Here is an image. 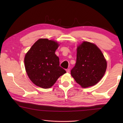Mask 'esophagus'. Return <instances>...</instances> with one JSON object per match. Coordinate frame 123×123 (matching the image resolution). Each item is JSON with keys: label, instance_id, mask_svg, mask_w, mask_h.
<instances>
[{"label": "esophagus", "instance_id": "obj_1", "mask_svg": "<svg viewBox=\"0 0 123 123\" xmlns=\"http://www.w3.org/2000/svg\"><path fill=\"white\" fill-rule=\"evenodd\" d=\"M66 72H67L68 73H70V69H67L66 70Z\"/></svg>", "mask_w": 123, "mask_h": 123}]
</instances>
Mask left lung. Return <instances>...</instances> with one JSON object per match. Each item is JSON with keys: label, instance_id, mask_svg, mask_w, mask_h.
<instances>
[{"label": "left lung", "instance_id": "left-lung-1", "mask_svg": "<svg viewBox=\"0 0 123 123\" xmlns=\"http://www.w3.org/2000/svg\"><path fill=\"white\" fill-rule=\"evenodd\" d=\"M107 62L96 45L83 42L77 48L76 62L71 75L82 87L96 85L105 74Z\"/></svg>", "mask_w": 123, "mask_h": 123}]
</instances>
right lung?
<instances>
[{"instance_id": "add662e5", "label": "right lung", "mask_w": 123, "mask_h": 123, "mask_svg": "<svg viewBox=\"0 0 123 123\" xmlns=\"http://www.w3.org/2000/svg\"><path fill=\"white\" fill-rule=\"evenodd\" d=\"M59 46L57 42L40 38L26 54L24 63L26 73L36 86L49 88L66 73L60 66L59 58L55 53Z\"/></svg>"}]
</instances>
